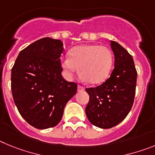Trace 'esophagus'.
<instances>
[{
	"instance_id": "34e87169",
	"label": "esophagus",
	"mask_w": 155,
	"mask_h": 155,
	"mask_svg": "<svg viewBox=\"0 0 155 155\" xmlns=\"http://www.w3.org/2000/svg\"><path fill=\"white\" fill-rule=\"evenodd\" d=\"M84 90V87L81 85L78 86V91H83Z\"/></svg>"
}]
</instances>
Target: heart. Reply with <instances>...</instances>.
I'll list each match as a JSON object with an SVG mask.
<instances>
[{
    "mask_svg": "<svg viewBox=\"0 0 155 155\" xmlns=\"http://www.w3.org/2000/svg\"><path fill=\"white\" fill-rule=\"evenodd\" d=\"M62 67L68 76L77 73L80 68L81 78L93 84L107 79L113 64V54L109 48L98 44L78 46L62 60Z\"/></svg>",
    "mask_w": 155,
    "mask_h": 155,
    "instance_id": "1",
    "label": "heart"
}]
</instances>
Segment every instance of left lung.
<instances>
[{
    "label": "left lung",
    "instance_id": "1",
    "mask_svg": "<svg viewBox=\"0 0 155 155\" xmlns=\"http://www.w3.org/2000/svg\"><path fill=\"white\" fill-rule=\"evenodd\" d=\"M115 56L110 77L95 87H87L89 102L85 113L91 124L109 129L121 123L133 106L136 92L137 72L132 56L122 46L111 41Z\"/></svg>",
    "mask_w": 155,
    "mask_h": 155
}]
</instances>
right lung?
Instances as JSON below:
<instances>
[{"mask_svg":"<svg viewBox=\"0 0 155 155\" xmlns=\"http://www.w3.org/2000/svg\"><path fill=\"white\" fill-rule=\"evenodd\" d=\"M60 39L42 38L19 53L12 69V92L19 113L31 126L47 129L62 119L78 84L63 78Z\"/></svg>","mask_w":155,"mask_h":155,"instance_id":"1","label":"right lung"}]
</instances>
